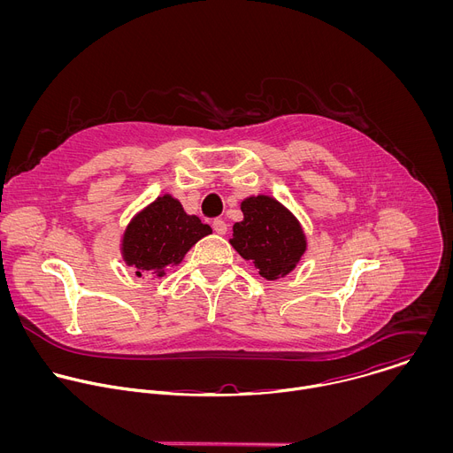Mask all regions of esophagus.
I'll return each instance as SVG.
<instances>
[{
	"instance_id": "1",
	"label": "esophagus",
	"mask_w": 453,
	"mask_h": 453,
	"mask_svg": "<svg viewBox=\"0 0 453 453\" xmlns=\"http://www.w3.org/2000/svg\"><path fill=\"white\" fill-rule=\"evenodd\" d=\"M213 229L219 234H226L227 233V224L222 219H217V220H213Z\"/></svg>"
}]
</instances>
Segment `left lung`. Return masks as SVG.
Here are the masks:
<instances>
[{"label":"left lung","mask_w":453,"mask_h":453,"mask_svg":"<svg viewBox=\"0 0 453 453\" xmlns=\"http://www.w3.org/2000/svg\"><path fill=\"white\" fill-rule=\"evenodd\" d=\"M240 210L243 220L233 226V238H229L234 250L269 281L290 274L306 250L299 220L269 196L247 197Z\"/></svg>","instance_id":"obj_1"}]
</instances>
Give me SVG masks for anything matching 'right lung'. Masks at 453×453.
Instances as JSON below:
<instances>
[{
  "label": "right lung",
  "instance_id": "right-lung-1",
  "mask_svg": "<svg viewBox=\"0 0 453 453\" xmlns=\"http://www.w3.org/2000/svg\"><path fill=\"white\" fill-rule=\"evenodd\" d=\"M211 227L199 217L188 215L170 193L157 197L134 215L121 236V256L128 267L143 274L163 278L168 267L179 265L184 254Z\"/></svg>",
  "mask_w": 453,
  "mask_h": 453
}]
</instances>
